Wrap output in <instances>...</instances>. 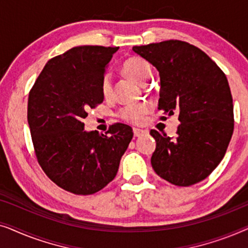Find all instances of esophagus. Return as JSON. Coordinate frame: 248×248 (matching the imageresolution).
<instances>
[{
  "instance_id": "1",
  "label": "esophagus",
  "mask_w": 248,
  "mask_h": 248,
  "mask_svg": "<svg viewBox=\"0 0 248 248\" xmlns=\"http://www.w3.org/2000/svg\"><path fill=\"white\" fill-rule=\"evenodd\" d=\"M133 133H134L135 138H140V137H143V135L147 134V132L143 130H140V128H133Z\"/></svg>"
}]
</instances>
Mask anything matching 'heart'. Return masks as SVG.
I'll return each mask as SVG.
<instances>
[{
  "mask_svg": "<svg viewBox=\"0 0 248 248\" xmlns=\"http://www.w3.org/2000/svg\"><path fill=\"white\" fill-rule=\"evenodd\" d=\"M123 70L128 78H131L132 80H134L141 86L147 84L152 74L150 64L141 57H130L125 61ZM101 93L106 98L110 97L113 93V78L109 72L105 73L103 80H101ZM148 110L149 106L145 104L128 105L121 110V117L131 123H139L143 115L148 113Z\"/></svg>",
  "mask_w": 248,
  "mask_h": 248,
  "instance_id": "b5f03b06",
  "label": "heart"
}]
</instances>
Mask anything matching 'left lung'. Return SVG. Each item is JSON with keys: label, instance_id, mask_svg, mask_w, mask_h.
I'll return each instance as SVG.
<instances>
[{"label": "left lung", "instance_id": "8db88e82", "mask_svg": "<svg viewBox=\"0 0 248 248\" xmlns=\"http://www.w3.org/2000/svg\"><path fill=\"white\" fill-rule=\"evenodd\" d=\"M132 49L158 70V109L167 116L178 115L181 123L175 139L150 131L157 142L152 168L177 186L203 181L225 157L233 132L232 97L225 73L204 52L181 40Z\"/></svg>", "mask_w": 248, "mask_h": 248}]
</instances>
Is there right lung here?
I'll list each match as a JSON object with an SVG mask.
<instances>
[{
	"label": "right lung",
	"mask_w": 248,
	"mask_h": 248,
	"mask_svg": "<svg viewBox=\"0 0 248 248\" xmlns=\"http://www.w3.org/2000/svg\"><path fill=\"white\" fill-rule=\"evenodd\" d=\"M118 47L77 46L49 60L28 98V124L45 174L67 192L93 194L117 174L133 138L128 125L106 134L84 130L88 109L103 103L101 80Z\"/></svg>",
	"instance_id": "right-lung-1"
}]
</instances>
